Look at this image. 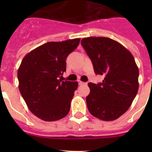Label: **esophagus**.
I'll return each mask as SVG.
<instances>
[{"mask_svg":"<svg viewBox=\"0 0 152 152\" xmlns=\"http://www.w3.org/2000/svg\"><path fill=\"white\" fill-rule=\"evenodd\" d=\"M78 83H79V85H85V84H87V83H85V82H82V81H79V82H78Z\"/></svg>","mask_w":152,"mask_h":152,"instance_id":"1","label":"esophagus"}]
</instances>
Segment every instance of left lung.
Instances as JSON below:
<instances>
[{
	"label": "left lung",
	"mask_w": 152,
	"mask_h": 152,
	"mask_svg": "<svg viewBox=\"0 0 152 152\" xmlns=\"http://www.w3.org/2000/svg\"><path fill=\"white\" fill-rule=\"evenodd\" d=\"M81 44L96 74L104 77L102 83H88L90 92L86 102L89 112L102 121L116 120L129 110L138 91L139 70L134 56L108 37L83 38Z\"/></svg>",
	"instance_id": "8db88e82"
}]
</instances>
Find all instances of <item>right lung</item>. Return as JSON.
I'll list each match as a JSON object with an SVG mask.
<instances>
[{
    "label": "right lung",
    "mask_w": 152,
    "mask_h": 152,
    "mask_svg": "<svg viewBox=\"0 0 152 152\" xmlns=\"http://www.w3.org/2000/svg\"><path fill=\"white\" fill-rule=\"evenodd\" d=\"M80 39L48 42L27 53L18 70L19 90L27 107L45 121L63 118L70 111L77 82L62 81L66 58Z\"/></svg>",
    "instance_id": "right-lung-1"
}]
</instances>
